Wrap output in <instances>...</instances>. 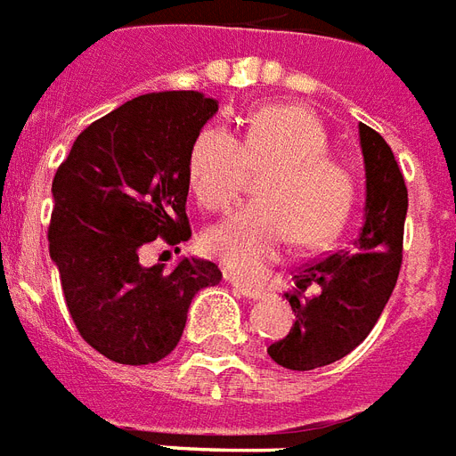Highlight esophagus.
<instances>
[{
  "label": "esophagus",
  "instance_id": "esophagus-1",
  "mask_svg": "<svg viewBox=\"0 0 456 456\" xmlns=\"http://www.w3.org/2000/svg\"><path fill=\"white\" fill-rule=\"evenodd\" d=\"M225 280H228V282H231V285L235 287V289H238L240 294H242V297H247V298H261L265 294L264 287L251 285V282H245V280L231 278V275H225Z\"/></svg>",
  "mask_w": 456,
  "mask_h": 456
}]
</instances>
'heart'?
I'll use <instances>...</instances> for the list:
<instances>
[{"mask_svg": "<svg viewBox=\"0 0 456 456\" xmlns=\"http://www.w3.org/2000/svg\"><path fill=\"white\" fill-rule=\"evenodd\" d=\"M327 151L325 126L301 105L258 108L245 119L242 138L216 125L200 131L188 152V183L205 209H228L249 169H265L254 191L256 202L207 231V254L232 275L256 278L291 238L298 247L337 238L358 185L348 165Z\"/></svg>", "mask_w": 456, "mask_h": 456, "instance_id": "1", "label": "heart"}]
</instances>
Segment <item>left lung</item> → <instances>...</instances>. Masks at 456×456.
Segmentation results:
<instances>
[{
    "instance_id": "8db88e82",
    "label": "left lung",
    "mask_w": 456,
    "mask_h": 456,
    "mask_svg": "<svg viewBox=\"0 0 456 456\" xmlns=\"http://www.w3.org/2000/svg\"><path fill=\"white\" fill-rule=\"evenodd\" d=\"M365 158V224L351 247L301 265L297 289L285 297L297 322L285 338L271 344L278 365L305 372L331 365L360 346L377 325L398 282L407 216V185L391 145L372 126L360 125ZM319 294L304 297L305 286Z\"/></svg>"
}]
</instances>
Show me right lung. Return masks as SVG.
<instances>
[{
	"mask_svg": "<svg viewBox=\"0 0 456 456\" xmlns=\"http://www.w3.org/2000/svg\"><path fill=\"white\" fill-rule=\"evenodd\" d=\"M218 112L198 91H159L91 122L53 176L49 254L70 318L91 348L119 365L167 358L183 334L192 297L221 271L183 258L143 268L141 247L191 240L188 152Z\"/></svg>",
	"mask_w": 456,
	"mask_h": 456,
	"instance_id": "right-lung-1",
	"label": "right lung"
}]
</instances>
